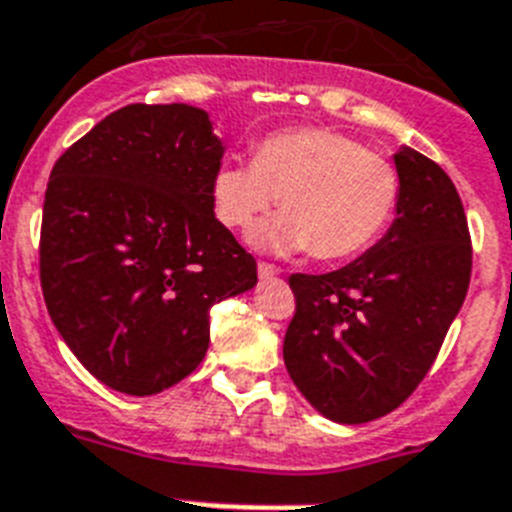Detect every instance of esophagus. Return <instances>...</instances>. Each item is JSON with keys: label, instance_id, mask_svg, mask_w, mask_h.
Here are the masks:
<instances>
[{"label": "esophagus", "instance_id": "obj_1", "mask_svg": "<svg viewBox=\"0 0 512 512\" xmlns=\"http://www.w3.org/2000/svg\"><path fill=\"white\" fill-rule=\"evenodd\" d=\"M256 269H259V277L261 279H274V277H279V269L274 264H266V261H259V266H256Z\"/></svg>", "mask_w": 512, "mask_h": 512}]
</instances>
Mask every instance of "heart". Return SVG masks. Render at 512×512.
<instances>
[{
    "label": "heart",
    "mask_w": 512,
    "mask_h": 512,
    "mask_svg": "<svg viewBox=\"0 0 512 512\" xmlns=\"http://www.w3.org/2000/svg\"><path fill=\"white\" fill-rule=\"evenodd\" d=\"M277 199L282 214L251 235L253 246L342 261L386 233L401 178L391 160L323 126L269 134L256 144L253 163H225L212 178L214 214L233 230L251 227Z\"/></svg>",
    "instance_id": "heart-1"
}]
</instances>
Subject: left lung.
I'll list each match as a JSON object with an SVG mask.
<instances>
[{
  "label": "left lung",
  "mask_w": 512,
  "mask_h": 512,
  "mask_svg": "<svg viewBox=\"0 0 512 512\" xmlns=\"http://www.w3.org/2000/svg\"><path fill=\"white\" fill-rule=\"evenodd\" d=\"M396 220L373 248L329 274H292L287 373L308 404L362 425L412 396L438 357L471 279V238L456 186L412 147L393 155Z\"/></svg>",
  "instance_id": "obj_1"
}]
</instances>
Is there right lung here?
Returning <instances> with one entry per match:
<instances>
[{"label": "right lung", "instance_id": "right-lung-1", "mask_svg": "<svg viewBox=\"0 0 512 512\" xmlns=\"http://www.w3.org/2000/svg\"><path fill=\"white\" fill-rule=\"evenodd\" d=\"M222 139L186 103L119 108L56 160L41 225L48 316L100 383L152 396L199 368L209 308L256 277L214 217Z\"/></svg>", "mask_w": 512, "mask_h": 512}]
</instances>
